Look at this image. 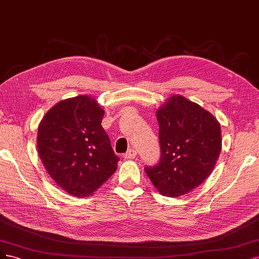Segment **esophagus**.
Segmentation results:
<instances>
[{"instance_id": "1", "label": "esophagus", "mask_w": 259, "mask_h": 259, "mask_svg": "<svg viewBox=\"0 0 259 259\" xmlns=\"http://www.w3.org/2000/svg\"><path fill=\"white\" fill-rule=\"evenodd\" d=\"M137 156V151H135V149H129V151L123 155V158L124 159H133V158H136Z\"/></svg>"}]
</instances>
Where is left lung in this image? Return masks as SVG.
<instances>
[{
    "instance_id": "1",
    "label": "left lung",
    "mask_w": 259,
    "mask_h": 259,
    "mask_svg": "<svg viewBox=\"0 0 259 259\" xmlns=\"http://www.w3.org/2000/svg\"><path fill=\"white\" fill-rule=\"evenodd\" d=\"M156 114L160 160L145 172L161 195L180 197L212 173L222 151L221 124L210 112L179 95Z\"/></svg>"
}]
</instances>
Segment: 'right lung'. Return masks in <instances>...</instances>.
Returning a JSON list of instances; mask_svg holds the SVG:
<instances>
[{
    "label": "right lung",
    "instance_id": "add662e5",
    "mask_svg": "<svg viewBox=\"0 0 259 259\" xmlns=\"http://www.w3.org/2000/svg\"><path fill=\"white\" fill-rule=\"evenodd\" d=\"M94 98L65 99L49 110L37 131V152L51 178L66 193L87 197L117 169L119 158L101 126Z\"/></svg>",
    "mask_w": 259,
    "mask_h": 259
}]
</instances>
